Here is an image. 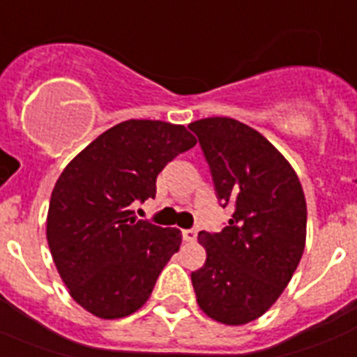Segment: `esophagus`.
Returning a JSON list of instances; mask_svg holds the SVG:
<instances>
[{
	"mask_svg": "<svg viewBox=\"0 0 357 357\" xmlns=\"http://www.w3.org/2000/svg\"><path fill=\"white\" fill-rule=\"evenodd\" d=\"M182 237H184V241H188V243H193L197 238V229H184V231H182Z\"/></svg>",
	"mask_w": 357,
	"mask_h": 357,
	"instance_id": "34e87169",
	"label": "esophagus"
}]
</instances>
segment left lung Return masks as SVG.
I'll return each instance as SVG.
<instances>
[{"mask_svg": "<svg viewBox=\"0 0 357 357\" xmlns=\"http://www.w3.org/2000/svg\"><path fill=\"white\" fill-rule=\"evenodd\" d=\"M188 128L210 164L217 199L235 206L222 231L199 234L206 263L191 273L197 303L222 325H246L278 301L301 261L303 185L278 147L246 123L211 116Z\"/></svg>", "mask_w": 357, "mask_h": 357, "instance_id": "left-lung-1", "label": "left lung"}]
</instances>
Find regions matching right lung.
I'll list each match as a JSON object with an SVG mask.
<instances>
[{
	"label": "right lung",
	"mask_w": 357,
	"mask_h": 357,
	"mask_svg": "<svg viewBox=\"0 0 357 357\" xmlns=\"http://www.w3.org/2000/svg\"><path fill=\"white\" fill-rule=\"evenodd\" d=\"M195 144L184 126L126 120L94 138L56 181L47 243L70 297L93 316L120 319L142 308L181 248V229L137 220L129 206L155 199L158 173Z\"/></svg>",
	"instance_id": "right-lung-1"
}]
</instances>
